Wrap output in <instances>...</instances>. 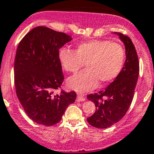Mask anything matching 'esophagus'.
<instances>
[{
    "mask_svg": "<svg viewBox=\"0 0 154 154\" xmlns=\"http://www.w3.org/2000/svg\"><path fill=\"white\" fill-rule=\"evenodd\" d=\"M85 100H86V97H84V95H83V94H77V99H76L77 102L84 101Z\"/></svg>",
    "mask_w": 154,
    "mask_h": 154,
    "instance_id": "obj_1",
    "label": "esophagus"
}]
</instances>
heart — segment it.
I'll return each instance as SVG.
<instances>
[{
    "label": "heart",
    "mask_w": 154,
    "mask_h": 154,
    "mask_svg": "<svg viewBox=\"0 0 154 154\" xmlns=\"http://www.w3.org/2000/svg\"><path fill=\"white\" fill-rule=\"evenodd\" d=\"M59 60L66 71L75 74L83 66L86 69L70 77L69 88L80 93L103 86L120 74L125 63L126 54L119 43L109 40L93 39L80 43L74 51L63 48Z\"/></svg>",
    "instance_id": "1"
}]
</instances>
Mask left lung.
I'll use <instances>...</instances> for the list:
<instances>
[{
	"mask_svg": "<svg viewBox=\"0 0 154 154\" xmlns=\"http://www.w3.org/2000/svg\"><path fill=\"white\" fill-rule=\"evenodd\" d=\"M114 33L125 44L126 60L122 72L104 91L87 96L96 106V111L87 118V122L97 128H108L125 116L133 100L139 77V59L134 45L127 35Z\"/></svg>",
	"mask_w": 154,
	"mask_h": 154,
	"instance_id": "8db88e82",
	"label": "left lung"
}]
</instances>
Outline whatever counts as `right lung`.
<instances>
[{
	"label": "right lung",
	"instance_id": "add662e5",
	"mask_svg": "<svg viewBox=\"0 0 154 154\" xmlns=\"http://www.w3.org/2000/svg\"><path fill=\"white\" fill-rule=\"evenodd\" d=\"M71 39L64 32L39 26L27 32L17 48V97L29 119L38 125L57 124L68 105L75 101V91L55 93L64 80L59 50Z\"/></svg>",
	"mask_w": 154,
	"mask_h": 154
}]
</instances>
